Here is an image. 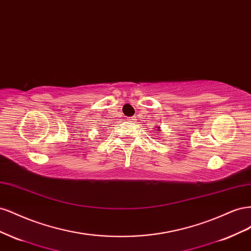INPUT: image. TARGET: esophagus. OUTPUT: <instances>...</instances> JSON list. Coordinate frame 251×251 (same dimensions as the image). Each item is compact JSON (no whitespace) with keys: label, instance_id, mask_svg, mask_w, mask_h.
Here are the masks:
<instances>
[{"label":"esophagus","instance_id":"1","mask_svg":"<svg viewBox=\"0 0 251 251\" xmlns=\"http://www.w3.org/2000/svg\"><path fill=\"white\" fill-rule=\"evenodd\" d=\"M127 120H128V121H134V120H135V117H128Z\"/></svg>","mask_w":251,"mask_h":251}]
</instances>
